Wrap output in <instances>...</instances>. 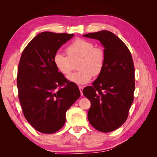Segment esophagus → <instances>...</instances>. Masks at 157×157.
<instances>
[{
    "mask_svg": "<svg viewBox=\"0 0 157 157\" xmlns=\"http://www.w3.org/2000/svg\"><path fill=\"white\" fill-rule=\"evenodd\" d=\"M79 87V91H80V93H81V95H82L83 94H82V89H83V86H78Z\"/></svg>",
    "mask_w": 157,
    "mask_h": 157,
    "instance_id": "esophagus-1",
    "label": "esophagus"
}]
</instances>
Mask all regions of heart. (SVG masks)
Wrapping results in <instances>:
<instances>
[{"label": "heart", "mask_w": 157, "mask_h": 157, "mask_svg": "<svg viewBox=\"0 0 157 157\" xmlns=\"http://www.w3.org/2000/svg\"><path fill=\"white\" fill-rule=\"evenodd\" d=\"M67 55L55 53L53 63L57 71L63 75H70L73 68V62L79 60V71L68 77V80L77 84H85L94 77L102 73L105 66L106 55L105 50L94 47L91 41L84 39H76L66 49Z\"/></svg>", "instance_id": "heart-1"}]
</instances>
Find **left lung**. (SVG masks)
Instances as JSON below:
<instances>
[{
    "mask_svg": "<svg viewBox=\"0 0 157 157\" xmlns=\"http://www.w3.org/2000/svg\"><path fill=\"white\" fill-rule=\"evenodd\" d=\"M99 40L106 55L102 73L83 94L91 102L89 123L95 129L110 132L126 121L134 101V65L128 48L113 33L107 30L84 34Z\"/></svg>",
    "mask_w": 157,
    "mask_h": 157,
    "instance_id": "8db88e82",
    "label": "left lung"
}]
</instances>
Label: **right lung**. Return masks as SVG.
Listing matches in <instances>:
<instances>
[{
    "label": "right lung",
    "mask_w": 157,
    "mask_h": 157,
    "mask_svg": "<svg viewBox=\"0 0 157 157\" xmlns=\"http://www.w3.org/2000/svg\"><path fill=\"white\" fill-rule=\"evenodd\" d=\"M73 36L43 32L21 54L17 73L18 98L26 120L39 132L52 134L62 128L66 111L80 96L77 84L69 82L53 63L58 49Z\"/></svg>",
    "instance_id": "add662e5"
}]
</instances>
